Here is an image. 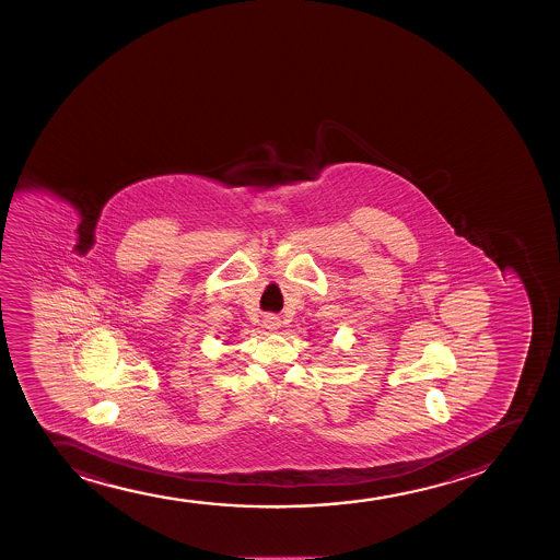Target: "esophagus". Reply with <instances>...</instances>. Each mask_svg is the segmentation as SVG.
<instances>
[{
	"label": "esophagus",
	"instance_id": "esophagus-1",
	"mask_svg": "<svg viewBox=\"0 0 560 560\" xmlns=\"http://www.w3.org/2000/svg\"><path fill=\"white\" fill-rule=\"evenodd\" d=\"M264 327L269 328V330H277L280 327V319L277 315H265Z\"/></svg>",
	"mask_w": 560,
	"mask_h": 560
}]
</instances>
